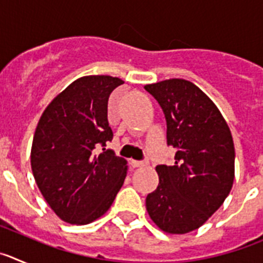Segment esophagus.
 <instances>
[{"mask_svg":"<svg viewBox=\"0 0 263 263\" xmlns=\"http://www.w3.org/2000/svg\"><path fill=\"white\" fill-rule=\"evenodd\" d=\"M130 164L133 167H143V166H147L148 162L147 160H134L132 159L130 160Z\"/></svg>","mask_w":263,"mask_h":263,"instance_id":"34e87169","label":"esophagus"}]
</instances>
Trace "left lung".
<instances>
[{"mask_svg": "<svg viewBox=\"0 0 263 263\" xmlns=\"http://www.w3.org/2000/svg\"><path fill=\"white\" fill-rule=\"evenodd\" d=\"M164 113L173 166L159 164V184L146 197L153 221L171 234L200 228L221 206L234 180V145L217 106L183 79L146 85Z\"/></svg>", "mask_w": 263, "mask_h": 263, "instance_id": "8db88e82", "label": "left lung"}]
</instances>
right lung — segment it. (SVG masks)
<instances>
[{"label": "right lung", "mask_w": 263, "mask_h": 263, "mask_svg": "<svg viewBox=\"0 0 263 263\" xmlns=\"http://www.w3.org/2000/svg\"><path fill=\"white\" fill-rule=\"evenodd\" d=\"M124 81L84 76L51 101L36 126L31 168L42 195L63 221L84 225L110 208L126 176V160L106 143L113 139L108 100ZM100 148L103 152L98 154Z\"/></svg>", "instance_id": "right-lung-1"}]
</instances>
